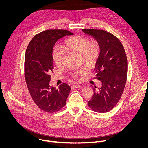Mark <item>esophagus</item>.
<instances>
[{
    "label": "esophagus",
    "mask_w": 148,
    "mask_h": 148,
    "mask_svg": "<svg viewBox=\"0 0 148 148\" xmlns=\"http://www.w3.org/2000/svg\"><path fill=\"white\" fill-rule=\"evenodd\" d=\"M71 87L72 88H81V86H79V85H73L72 86H71Z\"/></svg>",
    "instance_id": "1"
}]
</instances>
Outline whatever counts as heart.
I'll use <instances>...</instances> for the list:
<instances>
[{
  "label": "heart",
  "instance_id": "heart-1",
  "mask_svg": "<svg viewBox=\"0 0 148 148\" xmlns=\"http://www.w3.org/2000/svg\"><path fill=\"white\" fill-rule=\"evenodd\" d=\"M67 50L74 52L82 57L86 62H93L97 58L100 47L97 41H91L89 38L80 35H75L67 39L63 45ZM63 56L62 51L55 47L52 51V58L57 65L61 64ZM82 74V71L78 70L71 74V77L76 78Z\"/></svg>",
  "mask_w": 148,
  "mask_h": 148
}]
</instances>
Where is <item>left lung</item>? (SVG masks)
<instances>
[{
  "instance_id": "obj_1",
  "label": "left lung",
  "mask_w": 148,
  "mask_h": 148,
  "mask_svg": "<svg viewBox=\"0 0 148 148\" xmlns=\"http://www.w3.org/2000/svg\"><path fill=\"white\" fill-rule=\"evenodd\" d=\"M82 32L95 39L100 47L94 70L101 87L93 88L94 95L88 105L94 111L107 112L116 105L124 90L127 58L121 41L112 34L103 30L83 29Z\"/></svg>"
}]
</instances>
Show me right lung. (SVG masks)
<instances>
[{
  "mask_svg": "<svg viewBox=\"0 0 148 148\" xmlns=\"http://www.w3.org/2000/svg\"><path fill=\"white\" fill-rule=\"evenodd\" d=\"M66 30H47L36 34L26 49L25 75L30 94L37 107L45 112L58 111L66 103L71 88L66 83L58 89L50 86L53 69L52 51L58 39L73 35Z\"/></svg>",
  "mask_w": 148,
  "mask_h": 148,
  "instance_id": "add662e5",
  "label": "right lung"
}]
</instances>
